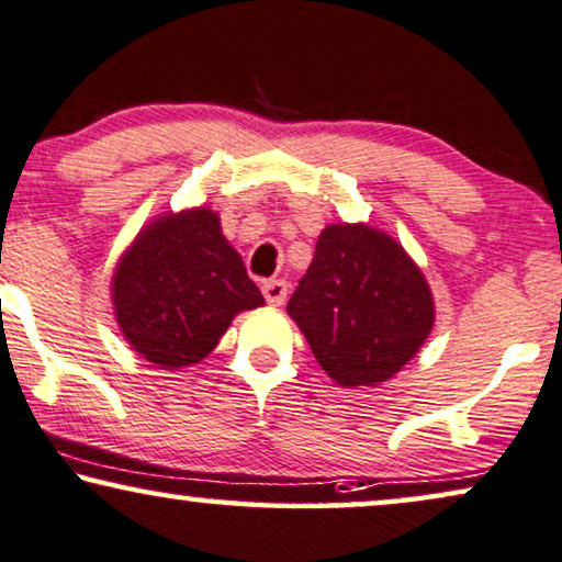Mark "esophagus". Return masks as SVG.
<instances>
[{"label":"esophagus","instance_id":"obj_1","mask_svg":"<svg viewBox=\"0 0 562 562\" xmlns=\"http://www.w3.org/2000/svg\"><path fill=\"white\" fill-rule=\"evenodd\" d=\"M262 292H265L267 303L278 307V305L284 303V297H288V282H284V280H267L262 284Z\"/></svg>","mask_w":562,"mask_h":562}]
</instances>
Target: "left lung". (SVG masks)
Segmentation results:
<instances>
[{
	"label": "left lung",
	"mask_w": 562,
	"mask_h": 562,
	"mask_svg": "<svg viewBox=\"0 0 562 562\" xmlns=\"http://www.w3.org/2000/svg\"><path fill=\"white\" fill-rule=\"evenodd\" d=\"M288 313L341 386L397 374L428 338L436 311L423 272L371 226H328Z\"/></svg>",
	"instance_id": "8db88e82"
}]
</instances>
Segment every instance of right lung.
<instances>
[{"instance_id": "right-lung-1", "label": "right lung", "mask_w": 562, "mask_h": 562, "mask_svg": "<svg viewBox=\"0 0 562 562\" xmlns=\"http://www.w3.org/2000/svg\"><path fill=\"white\" fill-rule=\"evenodd\" d=\"M112 292L126 341L162 369L199 363L236 313L265 303L209 209L147 226L116 267Z\"/></svg>"}]
</instances>
